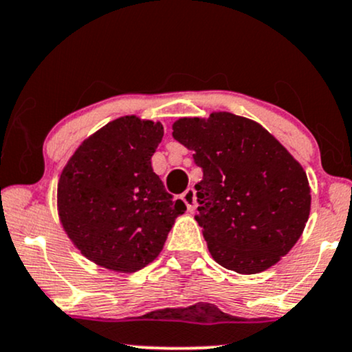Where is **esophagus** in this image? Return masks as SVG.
<instances>
[{"instance_id": "34e87169", "label": "esophagus", "mask_w": 352, "mask_h": 352, "mask_svg": "<svg viewBox=\"0 0 352 352\" xmlns=\"http://www.w3.org/2000/svg\"><path fill=\"white\" fill-rule=\"evenodd\" d=\"M182 199H184L186 209H188L190 212H193L195 209H197V195H195L193 188H186L184 193H182Z\"/></svg>"}]
</instances>
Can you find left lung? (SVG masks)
I'll return each mask as SVG.
<instances>
[{"instance_id":"left-lung-1","label":"left lung","mask_w":352,"mask_h":352,"mask_svg":"<svg viewBox=\"0 0 352 352\" xmlns=\"http://www.w3.org/2000/svg\"><path fill=\"white\" fill-rule=\"evenodd\" d=\"M172 130L203 168L195 219L216 263L239 274L278 263L309 221L312 197L300 162L260 123L230 112L179 118Z\"/></svg>"}]
</instances>
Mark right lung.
Here are the masks:
<instances>
[{
  "mask_svg": "<svg viewBox=\"0 0 352 352\" xmlns=\"http://www.w3.org/2000/svg\"><path fill=\"white\" fill-rule=\"evenodd\" d=\"M162 136L161 122L124 115L86 138L61 170L58 217L92 263L115 273L144 268L186 211L151 166Z\"/></svg>",
  "mask_w": 352,
  "mask_h": 352,
  "instance_id": "right-lung-1",
  "label": "right lung"
}]
</instances>
